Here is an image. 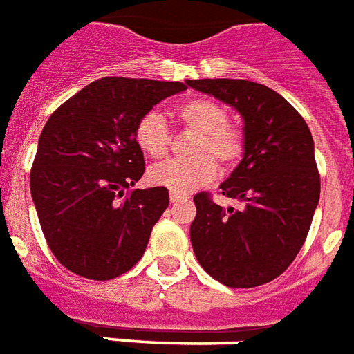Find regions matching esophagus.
<instances>
[{"mask_svg":"<svg viewBox=\"0 0 354 354\" xmlns=\"http://www.w3.org/2000/svg\"><path fill=\"white\" fill-rule=\"evenodd\" d=\"M185 195L182 193H170V203H178V201H185Z\"/></svg>","mask_w":354,"mask_h":354,"instance_id":"obj_1","label":"esophagus"}]
</instances>
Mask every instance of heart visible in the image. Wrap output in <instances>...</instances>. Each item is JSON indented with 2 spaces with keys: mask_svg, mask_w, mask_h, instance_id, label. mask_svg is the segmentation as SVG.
<instances>
[{
  "mask_svg": "<svg viewBox=\"0 0 354 354\" xmlns=\"http://www.w3.org/2000/svg\"><path fill=\"white\" fill-rule=\"evenodd\" d=\"M180 125L197 133L189 146V159L167 161L151 167L148 180L170 193H189L216 180L219 165L232 169L243 157L245 135L236 124L229 122V112L208 97H193L174 112ZM133 140L138 150L151 159H161L170 148V127L157 111L144 112L133 127Z\"/></svg>",
  "mask_w": 354,
  "mask_h": 354,
  "instance_id": "heart-1",
  "label": "heart"
}]
</instances>
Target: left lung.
<instances>
[{
  "label": "left lung",
  "instance_id": "obj_1",
  "mask_svg": "<svg viewBox=\"0 0 354 354\" xmlns=\"http://www.w3.org/2000/svg\"><path fill=\"white\" fill-rule=\"evenodd\" d=\"M221 99L243 118L245 151L221 195L240 210L201 191L189 234L193 251L214 279L250 289L281 276L302 250L315 214L321 178L310 127L292 104L263 84L238 78L187 80Z\"/></svg>",
  "mask_w": 354,
  "mask_h": 354
}]
</instances>
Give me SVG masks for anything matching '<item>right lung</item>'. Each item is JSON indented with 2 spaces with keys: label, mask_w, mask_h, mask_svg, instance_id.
Wrapping results in <instances>:
<instances>
[{
  "label": "right lung",
  "mask_w": 354,
  "mask_h": 354,
  "mask_svg": "<svg viewBox=\"0 0 354 354\" xmlns=\"http://www.w3.org/2000/svg\"><path fill=\"white\" fill-rule=\"evenodd\" d=\"M184 90L182 82L104 77L52 112L30 185L46 243L67 270L106 281L140 261L169 189H133L146 169L133 127Z\"/></svg>",
  "instance_id": "right-lung-1"
}]
</instances>
